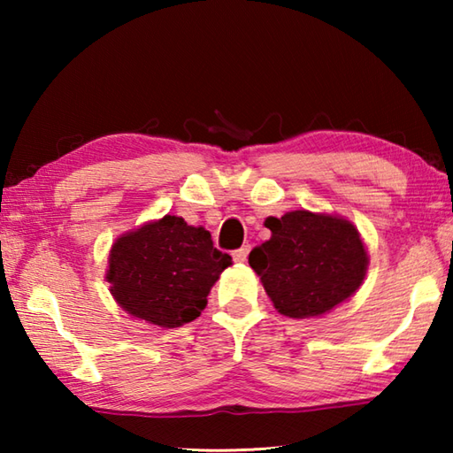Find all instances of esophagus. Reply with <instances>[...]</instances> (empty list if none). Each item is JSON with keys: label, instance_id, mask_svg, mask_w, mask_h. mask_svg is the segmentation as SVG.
<instances>
[{"label": "esophagus", "instance_id": "esophagus-1", "mask_svg": "<svg viewBox=\"0 0 453 453\" xmlns=\"http://www.w3.org/2000/svg\"><path fill=\"white\" fill-rule=\"evenodd\" d=\"M250 245H242L240 250H235L234 251V259L235 262H245V259H248V256H250Z\"/></svg>", "mask_w": 453, "mask_h": 453}]
</instances>
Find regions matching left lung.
<instances>
[{"label": "left lung", "instance_id": "left-lung-1", "mask_svg": "<svg viewBox=\"0 0 453 453\" xmlns=\"http://www.w3.org/2000/svg\"><path fill=\"white\" fill-rule=\"evenodd\" d=\"M265 227L272 237L251 250L250 265L283 316H321L362 286L367 254L349 221L297 210Z\"/></svg>", "mask_w": 453, "mask_h": 453}]
</instances>
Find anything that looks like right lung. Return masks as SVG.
Returning a JSON list of instances; mask_svg holds the SVG:
<instances>
[{
	"mask_svg": "<svg viewBox=\"0 0 453 453\" xmlns=\"http://www.w3.org/2000/svg\"><path fill=\"white\" fill-rule=\"evenodd\" d=\"M227 265L232 257L213 248L208 229L165 216L113 243L107 281L127 313L180 327L199 318Z\"/></svg>",
	"mask_w": 453,
	"mask_h": 453,
	"instance_id": "1",
	"label": "right lung"
}]
</instances>
